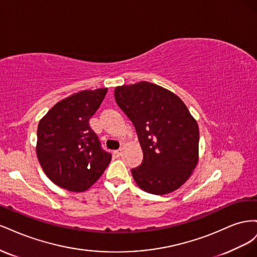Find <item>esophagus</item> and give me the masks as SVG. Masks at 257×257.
Wrapping results in <instances>:
<instances>
[{"label":"esophagus","mask_w":257,"mask_h":257,"mask_svg":"<svg viewBox=\"0 0 257 257\" xmlns=\"http://www.w3.org/2000/svg\"><path fill=\"white\" fill-rule=\"evenodd\" d=\"M121 149L120 150H115V151H113V155L115 158H120V155H121Z\"/></svg>","instance_id":"esophagus-1"}]
</instances>
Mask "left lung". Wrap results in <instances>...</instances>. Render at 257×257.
Wrapping results in <instances>:
<instances>
[{
    "mask_svg": "<svg viewBox=\"0 0 257 257\" xmlns=\"http://www.w3.org/2000/svg\"><path fill=\"white\" fill-rule=\"evenodd\" d=\"M114 98L134 124L143 149L141 166L132 169L137 185L155 195L180 188L198 162L199 131L188 107L148 81L116 87Z\"/></svg>",
    "mask_w": 257,
    "mask_h": 257,
    "instance_id": "1",
    "label": "left lung"
}]
</instances>
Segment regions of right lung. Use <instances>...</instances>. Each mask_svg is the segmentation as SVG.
Here are the masks:
<instances>
[{"label":"right lung","mask_w":257,"mask_h":257,"mask_svg":"<svg viewBox=\"0 0 257 257\" xmlns=\"http://www.w3.org/2000/svg\"><path fill=\"white\" fill-rule=\"evenodd\" d=\"M106 93L107 88L75 93L54 105L38 123L37 159L60 188L88 190L111 161L89 124Z\"/></svg>","instance_id":"right-lung-1"}]
</instances>
